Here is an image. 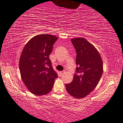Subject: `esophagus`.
I'll return each mask as SVG.
<instances>
[{"mask_svg":"<svg viewBox=\"0 0 123 123\" xmlns=\"http://www.w3.org/2000/svg\"><path fill=\"white\" fill-rule=\"evenodd\" d=\"M65 71H60V74H62V75H63V74H64V73H65Z\"/></svg>","mask_w":123,"mask_h":123,"instance_id":"1","label":"esophagus"}]
</instances>
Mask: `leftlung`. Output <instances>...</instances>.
<instances>
[{
	"label": "left lung",
	"instance_id": "left-lung-1",
	"mask_svg": "<svg viewBox=\"0 0 123 123\" xmlns=\"http://www.w3.org/2000/svg\"><path fill=\"white\" fill-rule=\"evenodd\" d=\"M76 50V73L71 83L65 85L69 94L82 98L93 91L103 74V62L99 52L84 38L71 39Z\"/></svg>",
	"mask_w": 123,
	"mask_h": 123
}]
</instances>
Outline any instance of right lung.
Listing matches in <instances>:
<instances>
[{
  "instance_id": "1",
  "label": "right lung",
  "mask_w": 123,
  "mask_h": 123,
  "mask_svg": "<svg viewBox=\"0 0 123 123\" xmlns=\"http://www.w3.org/2000/svg\"><path fill=\"white\" fill-rule=\"evenodd\" d=\"M58 38L50 35L36 36L22 50L19 60L21 76L28 90L36 95L49 93L58 77L49 57Z\"/></svg>"
}]
</instances>
